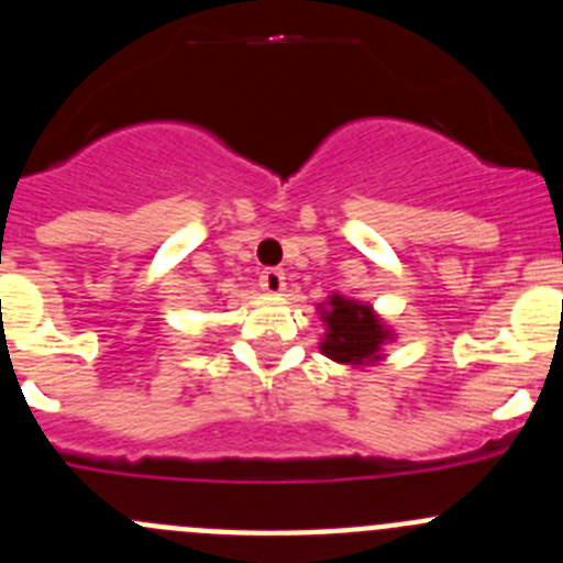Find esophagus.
<instances>
[{"label":"esophagus","instance_id":"obj_1","mask_svg":"<svg viewBox=\"0 0 563 563\" xmlns=\"http://www.w3.org/2000/svg\"><path fill=\"white\" fill-rule=\"evenodd\" d=\"M258 283L266 294H283V288H286V275H283V269L269 266V269L261 272Z\"/></svg>","mask_w":563,"mask_h":563}]
</instances>
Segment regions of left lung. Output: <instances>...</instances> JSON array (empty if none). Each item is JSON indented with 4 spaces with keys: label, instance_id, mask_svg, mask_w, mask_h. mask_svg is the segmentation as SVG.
I'll use <instances>...</instances> for the list:
<instances>
[{
    "label": "left lung",
    "instance_id": "left-lung-1",
    "mask_svg": "<svg viewBox=\"0 0 563 563\" xmlns=\"http://www.w3.org/2000/svg\"><path fill=\"white\" fill-rule=\"evenodd\" d=\"M327 323V338L321 351L340 365H365L382 360L378 351L389 340V329L378 321L371 305L354 299L332 297L329 310H321Z\"/></svg>",
    "mask_w": 563,
    "mask_h": 563
}]
</instances>
